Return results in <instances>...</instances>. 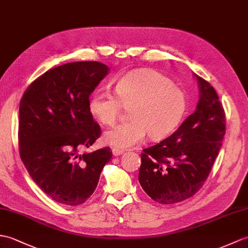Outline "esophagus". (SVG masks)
I'll use <instances>...</instances> for the list:
<instances>
[{"label":"esophagus","instance_id":"esophagus-1","mask_svg":"<svg viewBox=\"0 0 248 248\" xmlns=\"http://www.w3.org/2000/svg\"><path fill=\"white\" fill-rule=\"evenodd\" d=\"M112 152H113L114 156H119V155H122V154L124 153V150H120V149H116V148H114L113 150H112Z\"/></svg>","mask_w":248,"mask_h":248}]
</instances>
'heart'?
<instances>
[{"label": "heart", "mask_w": 248, "mask_h": 248, "mask_svg": "<svg viewBox=\"0 0 248 248\" xmlns=\"http://www.w3.org/2000/svg\"><path fill=\"white\" fill-rule=\"evenodd\" d=\"M88 107L92 116L107 125L115 123L123 107L130 108L131 119L113 126L103 135L108 145L124 150L140 143L147 133L154 140L169 136L185 116L187 97L164 75L140 70L118 79L115 94L95 91L89 98Z\"/></svg>", "instance_id": "1"}]
</instances>
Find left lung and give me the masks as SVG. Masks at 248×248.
<instances>
[{
  "mask_svg": "<svg viewBox=\"0 0 248 248\" xmlns=\"http://www.w3.org/2000/svg\"><path fill=\"white\" fill-rule=\"evenodd\" d=\"M198 79L200 99L194 113L173 134L143 149L138 181L155 202L175 204L204 185L225 135V112L216 90Z\"/></svg>",
  "mask_w": 248,
  "mask_h": 248,
  "instance_id": "1",
  "label": "left lung"
}]
</instances>
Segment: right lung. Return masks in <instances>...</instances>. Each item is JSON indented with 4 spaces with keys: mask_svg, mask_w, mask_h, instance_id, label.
Returning <instances> with one entry per match:
<instances>
[{
    "mask_svg": "<svg viewBox=\"0 0 248 248\" xmlns=\"http://www.w3.org/2000/svg\"><path fill=\"white\" fill-rule=\"evenodd\" d=\"M108 73L100 62L66 63L37 78L21 99L20 157L33 182L60 204H83L112 158L108 147L79 153L101 135L88 102Z\"/></svg>",
    "mask_w": 248,
    "mask_h": 248,
    "instance_id": "right-lung-1",
    "label": "right lung"
}]
</instances>
